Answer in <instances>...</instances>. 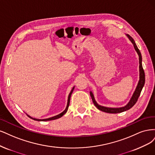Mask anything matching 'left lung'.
<instances>
[{
    "label": "left lung",
    "instance_id": "1",
    "mask_svg": "<svg viewBox=\"0 0 155 155\" xmlns=\"http://www.w3.org/2000/svg\"><path fill=\"white\" fill-rule=\"evenodd\" d=\"M126 36L129 38V39L130 40L131 42L133 43L134 48V49H135L136 51L137 52V53L138 54L139 64H140V66H139L140 79H139V81H138L137 86L136 87L135 91H134L131 98L130 99V101H129V103L126 105V106H125L124 107H118V108H112V107H104V106H100V105H98L97 103V102L95 101V100H94L93 94L92 93L91 91H90V95H91V99H92L93 102L94 106H95L99 109V110H101V111H104V112H106V113H119L126 111L128 110V109H131L137 102L138 98L140 97V94L142 89V88L144 86V84H145V73H144V71H143V69L142 68V55H141L140 51V50L138 49V48L136 45L135 42H134L133 38L128 34H126Z\"/></svg>",
    "mask_w": 155,
    "mask_h": 155
}]
</instances>
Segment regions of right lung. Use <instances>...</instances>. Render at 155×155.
Masks as SVG:
<instances>
[{"mask_svg":"<svg viewBox=\"0 0 155 155\" xmlns=\"http://www.w3.org/2000/svg\"><path fill=\"white\" fill-rule=\"evenodd\" d=\"M74 87H73V89H71V91L70 93H69V96H68V104H67V106H66V109H65V110H64L62 113H60L59 114H58V115H57V116H54V117H51V118H46V119H37V118H34L31 117L30 116H29L28 114H27V115H28L29 118H31V119L34 120H37V121H48V120H55V119H57V118H59L62 117L64 115V114L65 113H66L67 112V111H68V107H69V102H70V98H71V94H72V93H73V89H74Z\"/></svg>","mask_w":155,"mask_h":155,"instance_id":"right-lung-1","label":"right lung"}]
</instances>
